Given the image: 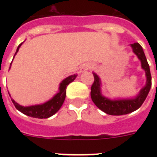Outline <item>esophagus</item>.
<instances>
[{"label": "esophagus", "mask_w": 157, "mask_h": 157, "mask_svg": "<svg viewBox=\"0 0 157 157\" xmlns=\"http://www.w3.org/2000/svg\"><path fill=\"white\" fill-rule=\"evenodd\" d=\"M89 69H90V65H86L84 67H82V72H85L86 71H88Z\"/></svg>", "instance_id": "obj_1"}]
</instances>
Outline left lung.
<instances>
[{
  "label": "left lung",
  "mask_w": 157,
  "mask_h": 157,
  "mask_svg": "<svg viewBox=\"0 0 157 157\" xmlns=\"http://www.w3.org/2000/svg\"><path fill=\"white\" fill-rule=\"evenodd\" d=\"M131 47L133 48V51L135 52V55L140 59L142 68L145 71V75L147 78L146 85L140 90L139 95L136 98L134 99L112 101L102 97L100 92V79L95 73H93L94 82L91 87V98L92 102L95 103V105L99 109H101L102 111L109 115H124L137 110L143 104L150 92V89L151 87V75L150 71V66L147 59L145 58L143 48L139 43L132 44Z\"/></svg>",
  "instance_id": "1"
}]
</instances>
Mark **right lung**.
I'll use <instances>...</instances> for the list:
<instances>
[{
  "mask_svg": "<svg viewBox=\"0 0 157 157\" xmlns=\"http://www.w3.org/2000/svg\"><path fill=\"white\" fill-rule=\"evenodd\" d=\"M21 45H22V44L18 45V47L17 48L16 54L17 53ZM75 77H76V75H72L71 76L67 77V78H65L60 83V86H59V92L51 100H49V101L45 102L44 104H41V105L22 107V106L19 105L18 103H17L13 99H12V101L13 102L14 106L16 107V109L19 110L22 113L26 114V115L30 116V117H33V118H49L52 115H54L55 113L58 112L59 109L61 108L62 104H63V102L65 101V95H66V87H67V86L71 82H72L75 80Z\"/></svg>",
  "mask_w": 157,
  "mask_h": 157,
  "instance_id": "add662e5",
  "label": "right lung"
}]
</instances>
